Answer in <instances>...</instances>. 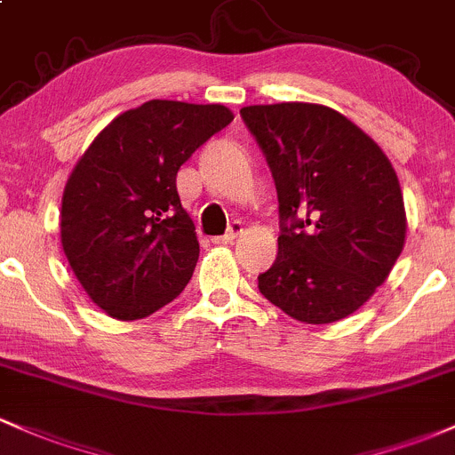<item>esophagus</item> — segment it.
Here are the masks:
<instances>
[{
  "label": "esophagus",
  "mask_w": 455,
  "mask_h": 455,
  "mask_svg": "<svg viewBox=\"0 0 455 455\" xmlns=\"http://www.w3.org/2000/svg\"><path fill=\"white\" fill-rule=\"evenodd\" d=\"M238 234H243V223L241 221H234L232 226H229V229L223 236H214L212 243H217V245H232L234 238L238 236Z\"/></svg>",
  "instance_id": "obj_1"
}]
</instances>
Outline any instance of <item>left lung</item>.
<instances>
[{
	"mask_svg": "<svg viewBox=\"0 0 455 455\" xmlns=\"http://www.w3.org/2000/svg\"><path fill=\"white\" fill-rule=\"evenodd\" d=\"M241 116L280 202L277 258L258 288L301 323L345 319L384 284L403 249L405 208L393 164L327 106H247Z\"/></svg>",
	"mask_w": 455,
	"mask_h": 455,
	"instance_id": "1",
	"label": "left lung"
}]
</instances>
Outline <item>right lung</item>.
Segmentation results:
<instances>
[{
	"label": "right lung",
	"instance_id": "add662e5",
	"mask_svg": "<svg viewBox=\"0 0 455 455\" xmlns=\"http://www.w3.org/2000/svg\"><path fill=\"white\" fill-rule=\"evenodd\" d=\"M232 119L221 104L145 101L112 119L73 167L62 193V249L112 319H145L188 284L199 241L175 178Z\"/></svg>",
	"mask_w": 455,
	"mask_h": 455
}]
</instances>
